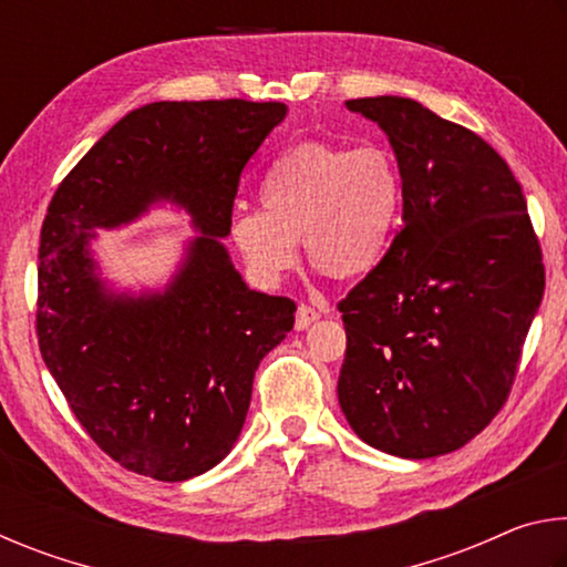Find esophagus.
Segmentation results:
<instances>
[{
  "instance_id": "1",
  "label": "esophagus",
  "mask_w": 567,
  "mask_h": 567,
  "mask_svg": "<svg viewBox=\"0 0 567 567\" xmlns=\"http://www.w3.org/2000/svg\"><path fill=\"white\" fill-rule=\"evenodd\" d=\"M318 318H320L318 310H312L310 305H300L295 312V330H307Z\"/></svg>"
}]
</instances>
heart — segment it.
Returning <instances> with one entry per match:
<instances>
[{"instance_id":"1","label":"heart","mask_w":567,"mask_h":567,"mask_svg":"<svg viewBox=\"0 0 567 567\" xmlns=\"http://www.w3.org/2000/svg\"><path fill=\"white\" fill-rule=\"evenodd\" d=\"M257 209H237L229 239L249 275L275 285L295 265L302 239L307 262L330 277H362L382 262L395 235L402 177L385 150L302 142L272 162Z\"/></svg>"}]
</instances>
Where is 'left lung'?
<instances>
[{"instance_id":"obj_1","label":"left lung","mask_w":567,"mask_h":567,"mask_svg":"<svg viewBox=\"0 0 567 567\" xmlns=\"http://www.w3.org/2000/svg\"><path fill=\"white\" fill-rule=\"evenodd\" d=\"M344 104L388 134L402 227L338 305L340 408L382 453H453L511 392L545 290L540 245L520 185L483 137L408 97Z\"/></svg>"}]
</instances>
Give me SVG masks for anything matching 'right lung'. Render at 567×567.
<instances>
[{
	"mask_svg": "<svg viewBox=\"0 0 567 567\" xmlns=\"http://www.w3.org/2000/svg\"><path fill=\"white\" fill-rule=\"evenodd\" d=\"M285 114L282 102L145 104L76 162L47 209L42 358L90 437L132 473L182 483L223 463L257 364L292 330L295 302L249 290L223 245L239 175ZM162 202L200 235L165 291L117 293L91 239Z\"/></svg>",
	"mask_w": 567,
	"mask_h": 567,
	"instance_id": "add662e5",
	"label": "right lung"
}]
</instances>
